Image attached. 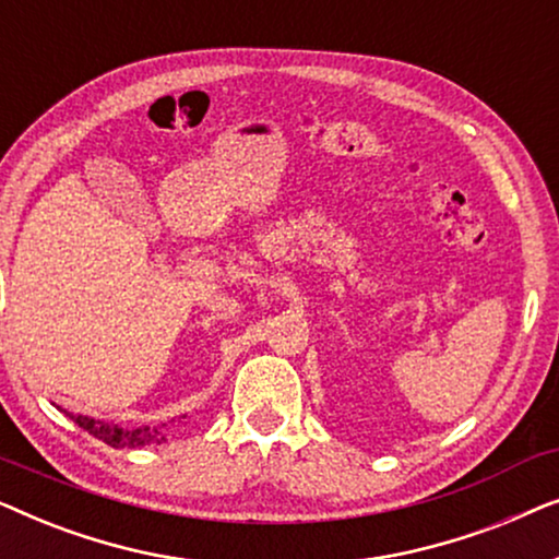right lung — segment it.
Segmentation results:
<instances>
[{"instance_id": "add662e5", "label": "right lung", "mask_w": 559, "mask_h": 559, "mask_svg": "<svg viewBox=\"0 0 559 559\" xmlns=\"http://www.w3.org/2000/svg\"><path fill=\"white\" fill-rule=\"evenodd\" d=\"M66 417H71L75 425L83 427L88 435H94L96 440L106 442V445L111 448H144V445H159V442H165V427L167 425H159V427H150V425H142V427H121V425H114V423H104V419H94V417H86V415H73V412H66Z\"/></svg>"}]
</instances>
